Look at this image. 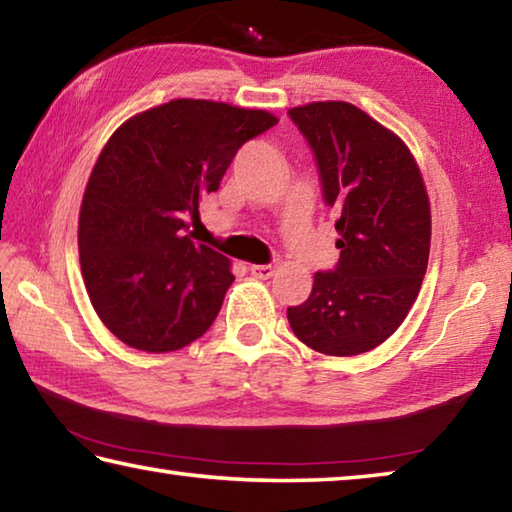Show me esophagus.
Listing matches in <instances>:
<instances>
[{"mask_svg":"<svg viewBox=\"0 0 512 512\" xmlns=\"http://www.w3.org/2000/svg\"><path fill=\"white\" fill-rule=\"evenodd\" d=\"M273 273H275V266H271V264H255V266H250V275L259 277V280H268V277H271Z\"/></svg>","mask_w":512,"mask_h":512,"instance_id":"1","label":"esophagus"}]
</instances>
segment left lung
Wrapping results in <instances>:
<instances>
[{
    "instance_id": "obj_1",
    "label": "left lung",
    "mask_w": 512,
    "mask_h": 512,
    "mask_svg": "<svg viewBox=\"0 0 512 512\" xmlns=\"http://www.w3.org/2000/svg\"><path fill=\"white\" fill-rule=\"evenodd\" d=\"M289 117L339 216L341 255L332 271L314 275L309 298L287 316L311 350L354 357L384 343L418 298L431 244L427 189L400 137L352 103H307Z\"/></svg>"
}]
</instances>
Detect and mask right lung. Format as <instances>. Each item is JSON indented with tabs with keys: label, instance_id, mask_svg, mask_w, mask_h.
I'll list each match as a JSON object with an SVG mask.
<instances>
[{
	"label": "right lung",
	"instance_id": "right-lung-1",
	"mask_svg": "<svg viewBox=\"0 0 512 512\" xmlns=\"http://www.w3.org/2000/svg\"><path fill=\"white\" fill-rule=\"evenodd\" d=\"M266 110L176 99L121 124L85 187V289L112 334L144 352L203 336L235 280L228 257L187 235L237 151L273 128Z\"/></svg>",
	"mask_w": 512,
	"mask_h": 512
}]
</instances>
